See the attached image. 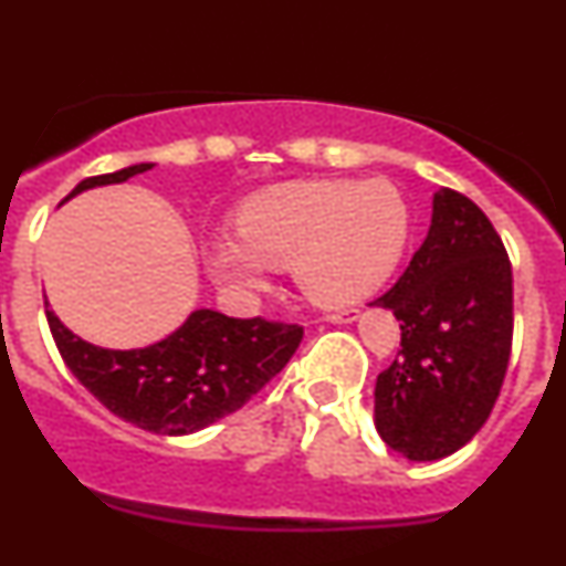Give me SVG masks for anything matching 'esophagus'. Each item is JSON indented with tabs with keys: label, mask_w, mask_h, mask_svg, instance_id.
Listing matches in <instances>:
<instances>
[{
	"label": "esophagus",
	"mask_w": 566,
	"mask_h": 566,
	"mask_svg": "<svg viewBox=\"0 0 566 566\" xmlns=\"http://www.w3.org/2000/svg\"><path fill=\"white\" fill-rule=\"evenodd\" d=\"M355 317H358V308H342V312L328 314L331 323H353Z\"/></svg>",
	"instance_id": "obj_1"
}]
</instances>
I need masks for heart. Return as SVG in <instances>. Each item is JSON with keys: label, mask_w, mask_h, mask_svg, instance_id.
Wrapping results in <instances>:
<instances>
[{"label": "heart", "mask_w": 566, "mask_h": 566, "mask_svg": "<svg viewBox=\"0 0 566 566\" xmlns=\"http://www.w3.org/2000/svg\"><path fill=\"white\" fill-rule=\"evenodd\" d=\"M235 230L206 243L213 282L254 293L263 287L265 265H293L308 298L349 306L377 293L401 263L409 208L382 178L298 181L247 200Z\"/></svg>", "instance_id": "1"}]
</instances>
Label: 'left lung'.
<instances>
[{"mask_svg": "<svg viewBox=\"0 0 566 566\" xmlns=\"http://www.w3.org/2000/svg\"><path fill=\"white\" fill-rule=\"evenodd\" d=\"M401 349L377 377L374 426L409 461H439L483 428L513 347V265L467 195H433L431 228L382 298Z\"/></svg>", "mask_w": 566, "mask_h": 566, "instance_id": "8db88e82", "label": "left lung"}]
</instances>
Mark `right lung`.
<instances>
[{"label":"right lung","instance_id":"add662e5","mask_svg":"<svg viewBox=\"0 0 566 566\" xmlns=\"http://www.w3.org/2000/svg\"><path fill=\"white\" fill-rule=\"evenodd\" d=\"M151 168V163H140L83 178L64 200ZM45 317L59 355L83 388L116 418L168 437L195 433L241 409L287 366L303 338L301 325L235 319L198 308L163 342L143 349H103L64 328L48 301Z\"/></svg>","mask_w":566,"mask_h":566}]
</instances>
